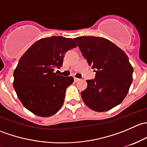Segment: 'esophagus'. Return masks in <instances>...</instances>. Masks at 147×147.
Instances as JSON below:
<instances>
[{
	"label": "esophagus",
	"instance_id": "esophagus-1",
	"mask_svg": "<svg viewBox=\"0 0 147 147\" xmlns=\"http://www.w3.org/2000/svg\"><path fill=\"white\" fill-rule=\"evenodd\" d=\"M74 80H75V82H78V81L80 80L78 79V78H74Z\"/></svg>",
	"mask_w": 147,
	"mask_h": 147
}]
</instances>
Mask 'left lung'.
<instances>
[{"instance_id":"1","label":"left lung","mask_w":147,"mask_h":147,"mask_svg":"<svg viewBox=\"0 0 147 147\" xmlns=\"http://www.w3.org/2000/svg\"><path fill=\"white\" fill-rule=\"evenodd\" d=\"M82 55L96 72L81 92L85 105L96 112H105L125 98L132 82L133 67L126 53L107 39L81 36L75 38Z\"/></svg>"}]
</instances>
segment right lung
<instances>
[{
    "mask_svg": "<svg viewBox=\"0 0 147 147\" xmlns=\"http://www.w3.org/2000/svg\"><path fill=\"white\" fill-rule=\"evenodd\" d=\"M77 46L72 38L53 36L36 41L23 55L13 72V87L26 109L43 117L58 112L74 79L53 71L63 66L66 52Z\"/></svg>",
    "mask_w": 147,
    "mask_h": 147,
    "instance_id": "add662e5",
    "label": "right lung"
}]
</instances>
